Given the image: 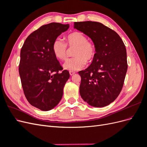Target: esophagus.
Here are the masks:
<instances>
[{
    "label": "esophagus",
    "instance_id": "34e87169",
    "mask_svg": "<svg viewBox=\"0 0 147 147\" xmlns=\"http://www.w3.org/2000/svg\"><path fill=\"white\" fill-rule=\"evenodd\" d=\"M75 72H74V71H69V74H70V75H71V76H72V75H73L74 74H75Z\"/></svg>",
    "mask_w": 147,
    "mask_h": 147
}]
</instances>
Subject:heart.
Instances as JSON below:
<instances>
[{
    "mask_svg": "<svg viewBox=\"0 0 147 147\" xmlns=\"http://www.w3.org/2000/svg\"><path fill=\"white\" fill-rule=\"evenodd\" d=\"M66 43L61 38H56L52 45V51L57 59H65L67 45L74 48L72 58L67 59L64 68L70 71H76L83 68L86 63L91 62L96 56V47L92 42L88 40L85 35L80 32H74L66 38Z\"/></svg>",
    "mask_w": 147,
    "mask_h": 147,
    "instance_id": "obj_1",
    "label": "heart"
}]
</instances>
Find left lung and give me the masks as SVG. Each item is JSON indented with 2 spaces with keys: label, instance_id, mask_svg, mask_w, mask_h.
Instances as JSON below:
<instances>
[{
  "label": "left lung",
  "instance_id": "1",
  "mask_svg": "<svg viewBox=\"0 0 147 147\" xmlns=\"http://www.w3.org/2000/svg\"><path fill=\"white\" fill-rule=\"evenodd\" d=\"M74 28L90 37L96 56L81 76L80 94L96 107L109 105L121 92L127 69L125 45L119 35L103 24L94 21L75 22Z\"/></svg>",
  "mask_w": 147,
  "mask_h": 147
}]
</instances>
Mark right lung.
Instances as JSON below:
<instances>
[{
    "instance_id": "1",
    "label": "right lung",
    "mask_w": 147,
    "mask_h": 147,
    "mask_svg": "<svg viewBox=\"0 0 147 147\" xmlns=\"http://www.w3.org/2000/svg\"><path fill=\"white\" fill-rule=\"evenodd\" d=\"M69 24L51 23L31 33L20 53L19 73L24 94L30 105L48 111L62 99L63 88L70 77L52 51V45Z\"/></svg>"
}]
</instances>
